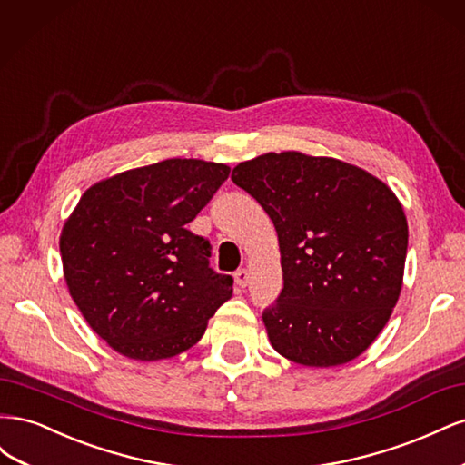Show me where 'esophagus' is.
I'll return each mask as SVG.
<instances>
[{"label": "esophagus", "mask_w": 465, "mask_h": 465, "mask_svg": "<svg viewBox=\"0 0 465 465\" xmlns=\"http://www.w3.org/2000/svg\"><path fill=\"white\" fill-rule=\"evenodd\" d=\"M234 283L238 289H244L248 285V272L246 270H238L234 273Z\"/></svg>", "instance_id": "34e87169"}]
</instances>
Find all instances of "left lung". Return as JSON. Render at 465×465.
I'll list each match as a JSON object with an SVG mask.
<instances>
[{
    "instance_id": "left-lung-1",
    "label": "left lung",
    "mask_w": 465,
    "mask_h": 465,
    "mask_svg": "<svg viewBox=\"0 0 465 465\" xmlns=\"http://www.w3.org/2000/svg\"><path fill=\"white\" fill-rule=\"evenodd\" d=\"M273 221L283 291L265 308L272 347L302 367H340L367 351L396 306L407 219L398 195L361 166L301 151L232 168Z\"/></svg>"
}]
</instances>
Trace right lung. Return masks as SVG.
<instances>
[{"mask_svg":"<svg viewBox=\"0 0 465 465\" xmlns=\"http://www.w3.org/2000/svg\"><path fill=\"white\" fill-rule=\"evenodd\" d=\"M231 166L166 159L104 178L62 227L64 279L91 330L116 353L161 361L202 340L232 297V277L209 267V242L186 224Z\"/></svg>","mask_w":465,"mask_h":465,"instance_id":"obj_1","label":"right lung"}]
</instances>
